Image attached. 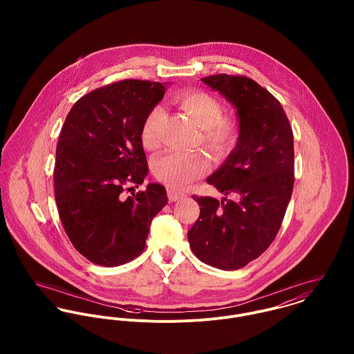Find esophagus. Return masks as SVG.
Wrapping results in <instances>:
<instances>
[{"label":"esophagus","mask_w":354,"mask_h":354,"mask_svg":"<svg viewBox=\"0 0 354 354\" xmlns=\"http://www.w3.org/2000/svg\"><path fill=\"white\" fill-rule=\"evenodd\" d=\"M185 195L183 194V192H178V191H174V189H169L167 191V198H169V201L170 202H177L178 199H181V198H184Z\"/></svg>","instance_id":"34e87169"}]
</instances>
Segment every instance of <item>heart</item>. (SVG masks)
<instances>
[{
	"mask_svg": "<svg viewBox=\"0 0 354 354\" xmlns=\"http://www.w3.org/2000/svg\"><path fill=\"white\" fill-rule=\"evenodd\" d=\"M178 107L201 129L203 145L215 156H225L232 151L240 138L239 124L223 115V107L215 97L203 91H188L176 98ZM163 110L155 107L146 117L140 139L146 150L159 146V128ZM208 170V159L201 151H169L152 162V173L156 180L171 189H181Z\"/></svg>",
	"mask_w": 354,
	"mask_h": 354,
	"instance_id": "heart-1",
	"label": "heart"
}]
</instances>
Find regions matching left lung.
<instances>
[{
  "instance_id": "left-lung-1",
  "label": "left lung",
  "mask_w": 354,
  "mask_h": 354,
  "mask_svg": "<svg viewBox=\"0 0 354 354\" xmlns=\"http://www.w3.org/2000/svg\"><path fill=\"white\" fill-rule=\"evenodd\" d=\"M202 82L234 106L240 138L207 177L223 198L192 196L201 215L188 241L205 264L239 270L264 252L281 227L295 184L293 132L282 104L252 79L221 73Z\"/></svg>"
}]
</instances>
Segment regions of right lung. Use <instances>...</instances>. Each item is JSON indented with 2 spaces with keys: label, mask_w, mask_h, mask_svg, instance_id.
Segmentation results:
<instances>
[{
  "label": "right lung",
  "mask_w": 354,
  "mask_h": 354,
  "mask_svg": "<svg viewBox=\"0 0 354 354\" xmlns=\"http://www.w3.org/2000/svg\"><path fill=\"white\" fill-rule=\"evenodd\" d=\"M166 86L133 79L109 84L80 98L65 118L55 150V203L71 243L94 264L114 267L143 252L152 218L167 203L156 183L122 195L149 174L140 131Z\"/></svg>",
  "instance_id": "1"
}]
</instances>
